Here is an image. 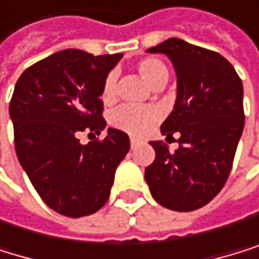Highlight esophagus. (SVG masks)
<instances>
[{
  "label": "esophagus",
  "mask_w": 259,
  "mask_h": 259,
  "mask_svg": "<svg viewBox=\"0 0 259 259\" xmlns=\"http://www.w3.org/2000/svg\"><path fill=\"white\" fill-rule=\"evenodd\" d=\"M137 145H138V140L132 137V138H131V146H132V148H135Z\"/></svg>",
  "instance_id": "obj_1"
}]
</instances>
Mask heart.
<instances>
[{"instance_id":"b5f03b06","label":"heart","mask_w":259,"mask_h":259,"mask_svg":"<svg viewBox=\"0 0 259 259\" xmlns=\"http://www.w3.org/2000/svg\"><path fill=\"white\" fill-rule=\"evenodd\" d=\"M137 70L148 84L157 88L166 81L168 70L165 64L157 58H143L137 63ZM100 99L104 104H113L116 100V77L108 73L100 88ZM159 119V113L152 107H134L122 105L110 114V124L135 137L148 134Z\"/></svg>"}]
</instances>
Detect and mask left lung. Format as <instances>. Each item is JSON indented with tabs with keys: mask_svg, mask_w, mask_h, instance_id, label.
Listing matches in <instances>:
<instances>
[{
	"mask_svg": "<svg viewBox=\"0 0 259 259\" xmlns=\"http://www.w3.org/2000/svg\"><path fill=\"white\" fill-rule=\"evenodd\" d=\"M166 55L178 75L175 110L160 125L179 148L151 141L154 162L145 179L159 204L189 212L207 204L230 176L244 131V90L230 61L217 52L171 37L148 50Z\"/></svg>",
	"mask_w": 259,
	"mask_h": 259,
	"instance_id": "8db88e82",
	"label": "left lung"
}]
</instances>
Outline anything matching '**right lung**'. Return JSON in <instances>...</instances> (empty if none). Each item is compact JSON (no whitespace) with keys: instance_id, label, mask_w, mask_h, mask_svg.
Returning <instances> with one entry per match:
<instances>
[{"instance_id":"1","label":"right lung","mask_w":259,"mask_h":259,"mask_svg":"<svg viewBox=\"0 0 259 259\" xmlns=\"http://www.w3.org/2000/svg\"><path fill=\"white\" fill-rule=\"evenodd\" d=\"M121 58L69 49L29 66L15 83L9 114L18 162L44 203L61 215L97 212L131 149L128 135L118 128L88 145L78 140L80 132L99 135L105 128L100 88Z\"/></svg>"}]
</instances>
